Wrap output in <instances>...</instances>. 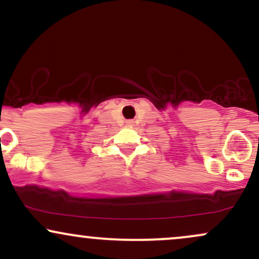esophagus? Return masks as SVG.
Segmentation results:
<instances>
[{"label":"esophagus","instance_id":"esophagus-1","mask_svg":"<svg viewBox=\"0 0 259 259\" xmlns=\"http://www.w3.org/2000/svg\"><path fill=\"white\" fill-rule=\"evenodd\" d=\"M126 125H127V126L133 125V121H132V120H127V121H126Z\"/></svg>","mask_w":259,"mask_h":259}]
</instances>
